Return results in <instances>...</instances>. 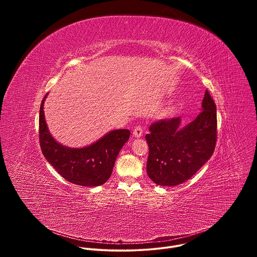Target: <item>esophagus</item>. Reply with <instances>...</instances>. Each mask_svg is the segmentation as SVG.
Returning <instances> with one entry per match:
<instances>
[{
    "mask_svg": "<svg viewBox=\"0 0 257 257\" xmlns=\"http://www.w3.org/2000/svg\"><path fill=\"white\" fill-rule=\"evenodd\" d=\"M143 134V131H142V128L141 126H136L135 129L133 130V135L136 137V138H140Z\"/></svg>",
    "mask_w": 257,
    "mask_h": 257,
    "instance_id": "1",
    "label": "esophagus"
}]
</instances>
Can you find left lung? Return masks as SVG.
<instances>
[{
	"label": "left lung",
	"mask_w": 257,
	"mask_h": 257,
	"mask_svg": "<svg viewBox=\"0 0 257 257\" xmlns=\"http://www.w3.org/2000/svg\"><path fill=\"white\" fill-rule=\"evenodd\" d=\"M150 154L149 177L161 186L189 180L212 156L216 142V106L206 90L199 115L184 127L181 118L162 120L145 135Z\"/></svg>",
	"instance_id": "8db88e82"
}]
</instances>
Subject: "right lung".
Masks as SVG:
<instances>
[{"label": "right lung", "mask_w": 257, "mask_h": 257, "mask_svg": "<svg viewBox=\"0 0 257 257\" xmlns=\"http://www.w3.org/2000/svg\"><path fill=\"white\" fill-rule=\"evenodd\" d=\"M42 101L40 109V143L46 160L68 182L79 186L95 187L104 184L113 172L116 159L130 137L127 129L112 130L81 149L58 142L50 133Z\"/></svg>", "instance_id": "1"}]
</instances>
